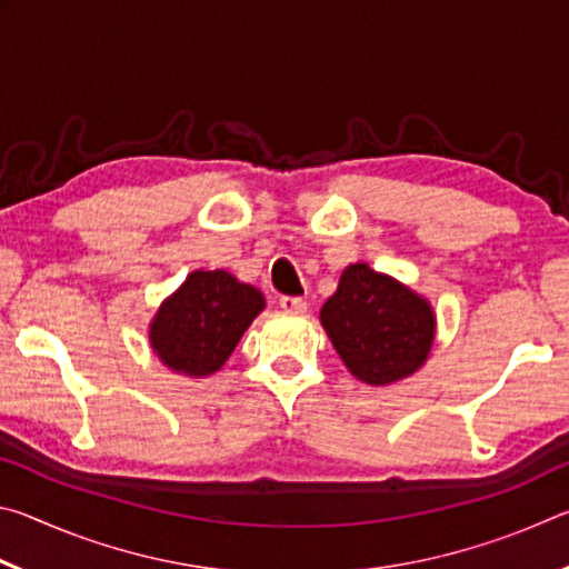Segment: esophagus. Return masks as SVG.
Wrapping results in <instances>:
<instances>
[{
  "label": "esophagus",
  "mask_w": 569,
  "mask_h": 569,
  "mask_svg": "<svg viewBox=\"0 0 569 569\" xmlns=\"http://www.w3.org/2000/svg\"><path fill=\"white\" fill-rule=\"evenodd\" d=\"M278 303H281L286 313H306V308H308L303 298H298V296H281V301Z\"/></svg>",
  "instance_id": "1"
}]
</instances>
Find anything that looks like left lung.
Returning <instances> with one entry per match:
<instances>
[{"mask_svg": "<svg viewBox=\"0 0 569 569\" xmlns=\"http://www.w3.org/2000/svg\"><path fill=\"white\" fill-rule=\"evenodd\" d=\"M321 323L356 379L387 387L421 369L437 319L427 298L387 273L353 263L321 308Z\"/></svg>", "mask_w": 569, "mask_h": 569, "instance_id": "left-lung-1", "label": "left lung"}]
</instances>
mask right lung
Segmentation results:
<instances>
[{
	"mask_svg": "<svg viewBox=\"0 0 569 569\" xmlns=\"http://www.w3.org/2000/svg\"><path fill=\"white\" fill-rule=\"evenodd\" d=\"M266 308L258 288L228 271H192L176 293L162 301L150 323V346L176 373L210 377Z\"/></svg>",
	"mask_w": 569,
	"mask_h": 569,
	"instance_id": "obj_1",
	"label": "right lung"
}]
</instances>
